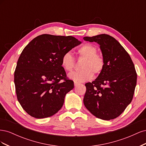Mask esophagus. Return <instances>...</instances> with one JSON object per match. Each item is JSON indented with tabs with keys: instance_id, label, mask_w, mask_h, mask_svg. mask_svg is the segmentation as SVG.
<instances>
[{
	"instance_id": "esophagus-1",
	"label": "esophagus",
	"mask_w": 146,
	"mask_h": 146,
	"mask_svg": "<svg viewBox=\"0 0 146 146\" xmlns=\"http://www.w3.org/2000/svg\"><path fill=\"white\" fill-rule=\"evenodd\" d=\"M79 82H76V81H74V86H77L78 85H79Z\"/></svg>"
}]
</instances>
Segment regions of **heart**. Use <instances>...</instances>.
<instances>
[{
  "mask_svg": "<svg viewBox=\"0 0 146 146\" xmlns=\"http://www.w3.org/2000/svg\"><path fill=\"white\" fill-rule=\"evenodd\" d=\"M97 48L91 44H85L78 48L77 53L80 56L85 58L82 64L83 70L73 71L68 74V77L72 80L84 82L90 80L93 77V74L99 75L102 71L105 62L100 55L96 54ZM61 66L68 71L74 67V60L69 52H65L61 58Z\"/></svg>",
  "mask_w": 146,
  "mask_h": 146,
  "instance_id": "1",
  "label": "heart"
}]
</instances>
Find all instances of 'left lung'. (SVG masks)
I'll return each mask as SVG.
<instances>
[{
  "label": "left lung",
  "instance_id": "obj_1",
  "mask_svg": "<svg viewBox=\"0 0 146 146\" xmlns=\"http://www.w3.org/2000/svg\"><path fill=\"white\" fill-rule=\"evenodd\" d=\"M85 41L100 46L105 65L95 80L85 84V107L103 120L115 119L133 99L137 74L129 54L115 38L107 34L84 37Z\"/></svg>",
  "mask_w": 146,
  "mask_h": 146
}]
</instances>
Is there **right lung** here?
<instances>
[{"label":"right lung","instance_id":"obj_1","mask_svg":"<svg viewBox=\"0 0 146 146\" xmlns=\"http://www.w3.org/2000/svg\"><path fill=\"white\" fill-rule=\"evenodd\" d=\"M81 43L71 36L44 34L24 48L14 82L17 100L29 115L37 119L50 117L63 107L65 96L74 85L66 78L61 58Z\"/></svg>","mask_w":146,"mask_h":146}]
</instances>
